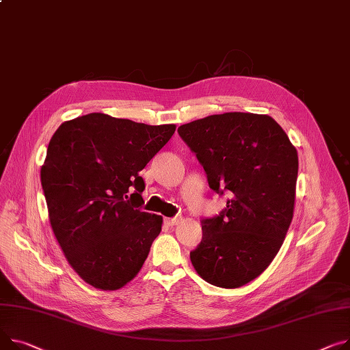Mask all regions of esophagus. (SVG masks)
<instances>
[{
  "label": "esophagus",
  "instance_id": "esophagus-1",
  "mask_svg": "<svg viewBox=\"0 0 350 350\" xmlns=\"http://www.w3.org/2000/svg\"><path fill=\"white\" fill-rule=\"evenodd\" d=\"M165 222L169 225V226H173V225H177L180 222V218L178 217H173V218H166Z\"/></svg>",
  "mask_w": 350,
  "mask_h": 350
}]
</instances>
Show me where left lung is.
I'll return each instance as SVG.
<instances>
[{"instance_id":"left-lung-1","label":"left lung","mask_w":350,"mask_h":350,"mask_svg":"<svg viewBox=\"0 0 350 350\" xmlns=\"http://www.w3.org/2000/svg\"><path fill=\"white\" fill-rule=\"evenodd\" d=\"M204 167L209 189L228 194L218 215L204 218L190 259L209 284L237 288L265 271L293 219L298 156L269 115L225 112L177 129Z\"/></svg>"}]
</instances>
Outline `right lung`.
<instances>
[{
  "mask_svg": "<svg viewBox=\"0 0 350 350\" xmlns=\"http://www.w3.org/2000/svg\"><path fill=\"white\" fill-rule=\"evenodd\" d=\"M174 131L92 112L52 136L40 170L51 225L70 266L92 287L118 290L144 266L163 221L142 211L139 172Z\"/></svg>",
  "mask_w": 350,
  "mask_h": 350,
  "instance_id": "1",
  "label": "right lung"
}]
</instances>
